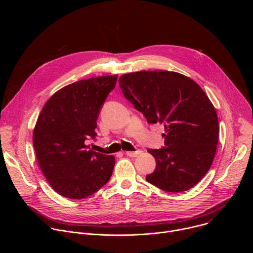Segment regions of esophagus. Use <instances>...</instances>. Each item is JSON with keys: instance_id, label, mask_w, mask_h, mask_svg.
I'll return each mask as SVG.
<instances>
[{"instance_id": "34e87169", "label": "esophagus", "mask_w": 253, "mask_h": 253, "mask_svg": "<svg viewBox=\"0 0 253 253\" xmlns=\"http://www.w3.org/2000/svg\"><path fill=\"white\" fill-rule=\"evenodd\" d=\"M141 153V151L140 150H136V151H127L125 154L127 155V156H129V157H136L137 155H139Z\"/></svg>"}]
</instances>
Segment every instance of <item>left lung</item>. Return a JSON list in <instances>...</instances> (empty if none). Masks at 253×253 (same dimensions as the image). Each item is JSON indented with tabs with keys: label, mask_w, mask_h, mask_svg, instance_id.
<instances>
[{
	"label": "left lung",
	"mask_w": 253,
	"mask_h": 253,
	"mask_svg": "<svg viewBox=\"0 0 253 253\" xmlns=\"http://www.w3.org/2000/svg\"><path fill=\"white\" fill-rule=\"evenodd\" d=\"M124 97L147 123H161L164 147L148 149L156 168L146 180L167 192L195 186L209 170L218 142L217 114L204 91L190 78L169 71L122 75Z\"/></svg>",
	"instance_id": "left-lung-1"
}]
</instances>
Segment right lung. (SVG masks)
Segmentation results:
<instances>
[{
    "instance_id": "1",
    "label": "right lung",
    "mask_w": 253,
    "mask_h": 253,
    "mask_svg": "<svg viewBox=\"0 0 253 253\" xmlns=\"http://www.w3.org/2000/svg\"><path fill=\"white\" fill-rule=\"evenodd\" d=\"M117 75L70 84L45 104L36 123L33 144L40 168L51 187L71 199L88 197L112 175L115 158L89 149L97 119L115 88Z\"/></svg>"
}]
</instances>
